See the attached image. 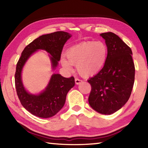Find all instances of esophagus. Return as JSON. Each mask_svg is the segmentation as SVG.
<instances>
[{
	"mask_svg": "<svg viewBox=\"0 0 148 148\" xmlns=\"http://www.w3.org/2000/svg\"><path fill=\"white\" fill-rule=\"evenodd\" d=\"M81 82H82V80L78 79V78H76V79H75V83H76V84H79Z\"/></svg>",
	"mask_w": 148,
	"mask_h": 148,
	"instance_id": "34e87169",
	"label": "esophagus"
}]
</instances>
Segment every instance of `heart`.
Segmentation results:
<instances>
[{
    "mask_svg": "<svg viewBox=\"0 0 148 148\" xmlns=\"http://www.w3.org/2000/svg\"><path fill=\"white\" fill-rule=\"evenodd\" d=\"M66 56L68 59L63 58L62 64L67 71L72 70V65H76L81 76L92 77L98 74L104 66L108 48L102 42L84 41L69 48Z\"/></svg>",
    "mask_w": 148,
    "mask_h": 148,
    "instance_id": "obj_1",
    "label": "heart"
}]
</instances>
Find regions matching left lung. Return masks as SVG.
Instances as JSON below:
<instances>
[{
	"label": "left lung",
	"mask_w": 148,
	"mask_h": 148,
	"mask_svg": "<svg viewBox=\"0 0 148 148\" xmlns=\"http://www.w3.org/2000/svg\"><path fill=\"white\" fill-rule=\"evenodd\" d=\"M106 40L108 56L102 69L88 80L92 90L90 106L103 114L118 111L129 99L135 79L130 48L112 32L100 34Z\"/></svg>",
	"instance_id": "obj_1"
}]
</instances>
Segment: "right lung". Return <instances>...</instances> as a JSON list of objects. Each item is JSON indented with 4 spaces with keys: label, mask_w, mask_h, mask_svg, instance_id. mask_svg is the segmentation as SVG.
Wrapping results in <instances>:
<instances>
[{
    "label": "right lung",
    "mask_w": 148,
    "mask_h": 148,
    "mask_svg": "<svg viewBox=\"0 0 148 148\" xmlns=\"http://www.w3.org/2000/svg\"><path fill=\"white\" fill-rule=\"evenodd\" d=\"M71 37V34L58 31L39 37L28 45L16 64L14 75L15 86L21 105L34 116L47 118L55 115L64 106L68 92L74 86V77H64L60 74H53L48 86L39 95L27 93L21 82V72L25 63L37 49H45L51 55L53 67L58 65L63 47Z\"/></svg>",
    "instance_id": "1"
}]
</instances>
